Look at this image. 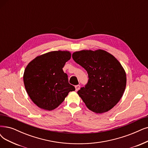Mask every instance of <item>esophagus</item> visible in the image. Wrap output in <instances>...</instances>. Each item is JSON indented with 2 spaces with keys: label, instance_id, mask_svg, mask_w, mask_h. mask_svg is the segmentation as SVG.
Returning a JSON list of instances; mask_svg holds the SVG:
<instances>
[{
  "label": "esophagus",
  "instance_id": "34e87169",
  "mask_svg": "<svg viewBox=\"0 0 148 148\" xmlns=\"http://www.w3.org/2000/svg\"><path fill=\"white\" fill-rule=\"evenodd\" d=\"M80 88V86L79 85H76L75 86V90L76 91H78Z\"/></svg>",
  "mask_w": 148,
  "mask_h": 148
}]
</instances>
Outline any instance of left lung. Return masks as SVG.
Listing matches in <instances>:
<instances>
[{
    "label": "left lung",
    "mask_w": 148,
    "mask_h": 148,
    "mask_svg": "<svg viewBox=\"0 0 148 148\" xmlns=\"http://www.w3.org/2000/svg\"><path fill=\"white\" fill-rule=\"evenodd\" d=\"M72 58L88 73L87 84L78 91L87 108L97 114L113 108L121 98L126 86V72L120 62L100 49L75 51Z\"/></svg>",
    "instance_id": "8db88e82"
}]
</instances>
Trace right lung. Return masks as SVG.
<instances>
[{
  "instance_id": "add662e5",
  "label": "right lung",
  "mask_w": 148,
  "mask_h": 148,
  "mask_svg": "<svg viewBox=\"0 0 148 148\" xmlns=\"http://www.w3.org/2000/svg\"><path fill=\"white\" fill-rule=\"evenodd\" d=\"M71 58L68 51H53L35 58L26 67L23 82L32 101L40 109L58 108L75 88L62 68Z\"/></svg>"
}]
</instances>
